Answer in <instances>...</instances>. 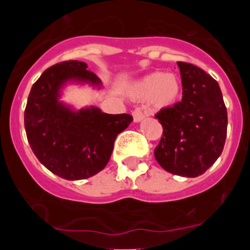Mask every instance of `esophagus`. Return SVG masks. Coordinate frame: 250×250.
Masks as SVG:
<instances>
[{
    "label": "esophagus",
    "mask_w": 250,
    "mask_h": 250,
    "mask_svg": "<svg viewBox=\"0 0 250 250\" xmlns=\"http://www.w3.org/2000/svg\"><path fill=\"white\" fill-rule=\"evenodd\" d=\"M132 113H133V118H134L135 122H140V121L146 116V113L143 112V110L139 109V107H137V109L133 111Z\"/></svg>",
    "instance_id": "obj_1"
}]
</instances>
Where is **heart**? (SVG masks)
Returning <instances> with one entry per match:
<instances>
[{
	"instance_id": "heart-1",
	"label": "heart",
	"mask_w": 250,
	"mask_h": 250,
	"mask_svg": "<svg viewBox=\"0 0 250 250\" xmlns=\"http://www.w3.org/2000/svg\"><path fill=\"white\" fill-rule=\"evenodd\" d=\"M181 84L180 80L174 74L152 72L138 81L132 88L134 97L147 99L151 97L153 105L165 107L172 105L179 97Z\"/></svg>"
}]
</instances>
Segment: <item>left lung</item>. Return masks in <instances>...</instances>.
Returning <instances> with one entry per match:
<instances>
[{
	"label": "left lung",
	"mask_w": 250,
	"mask_h": 250,
	"mask_svg": "<svg viewBox=\"0 0 250 250\" xmlns=\"http://www.w3.org/2000/svg\"><path fill=\"white\" fill-rule=\"evenodd\" d=\"M183 99L155 117L163 133L155 148L161 167L175 175L196 178L223 152L228 111L218 82L190 62H178Z\"/></svg>",
	"instance_id": "left-lung-1"
}]
</instances>
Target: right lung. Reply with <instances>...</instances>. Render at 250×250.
<instances>
[{"mask_svg":"<svg viewBox=\"0 0 250 250\" xmlns=\"http://www.w3.org/2000/svg\"><path fill=\"white\" fill-rule=\"evenodd\" d=\"M87 64L67 60L44 70L27 98L24 125L27 141L40 162L66 180H81L105 168L116 137L129 125L128 113L109 115L98 107L72 111L58 102L70 80L100 85Z\"/></svg>","mask_w":250,"mask_h":250,"instance_id":"1","label":"right lung"}]
</instances>
